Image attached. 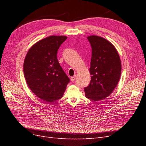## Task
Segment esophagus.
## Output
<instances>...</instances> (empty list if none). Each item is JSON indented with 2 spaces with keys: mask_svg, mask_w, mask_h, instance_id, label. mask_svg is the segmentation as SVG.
I'll list each match as a JSON object with an SVG mask.
<instances>
[{
  "mask_svg": "<svg viewBox=\"0 0 146 146\" xmlns=\"http://www.w3.org/2000/svg\"><path fill=\"white\" fill-rule=\"evenodd\" d=\"M76 77H77L76 75H74L73 77H71V78H70V80H71L72 82H74L75 80H76Z\"/></svg>",
  "mask_w": 146,
  "mask_h": 146,
  "instance_id": "34e87169",
  "label": "esophagus"
}]
</instances>
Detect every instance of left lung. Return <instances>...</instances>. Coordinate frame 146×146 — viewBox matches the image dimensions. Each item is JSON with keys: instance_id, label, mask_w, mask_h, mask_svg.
<instances>
[{"instance_id": "8db88e82", "label": "left lung", "mask_w": 146, "mask_h": 146, "mask_svg": "<svg viewBox=\"0 0 146 146\" xmlns=\"http://www.w3.org/2000/svg\"><path fill=\"white\" fill-rule=\"evenodd\" d=\"M92 48L90 85L84 88L86 97L99 101L107 98L117 86L121 74V61L117 50L107 39L88 36Z\"/></svg>"}]
</instances>
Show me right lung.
<instances>
[{
  "instance_id": "obj_1",
  "label": "right lung",
  "mask_w": 146,
  "mask_h": 146,
  "mask_svg": "<svg viewBox=\"0 0 146 146\" xmlns=\"http://www.w3.org/2000/svg\"><path fill=\"white\" fill-rule=\"evenodd\" d=\"M67 37L50 36L31 47L24 63V74L28 86L46 102L61 99L70 82L57 59V52Z\"/></svg>"
}]
</instances>
